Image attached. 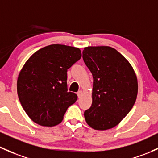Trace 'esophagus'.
Returning <instances> with one entry per match:
<instances>
[{
    "label": "esophagus",
    "instance_id": "34e87169",
    "mask_svg": "<svg viewBox=\"0 0 158 158\" xmlns=\"http://www.w3.org/2000/svg\"><path fill=\"white\" fill-rule=\"evenodd\" d=\"M82 94H83L82 91H78L77 95H78V97H79V98H81V97L82 96Z\"/></svg>",
    "mask_w": 158,
    "mask_h": 158
}]
</instances>
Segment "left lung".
Listing matches in <instances>:
<instances>
[{
	"mask_svg": "<svg viewBox=\"0 0 158 158\" xmlns=\"http://www.w3.org/2000/svg\"><path fill=\"white\" fill-rule=\"evenodd\" d=\"M82 58L94 79L92 104L85 111V119L94 130L111 129L123 120L136 102V73L129 61L110 46L84 48Z\"/></svg>",
	"mask_w": 158,
	"mask_h": 158,
	"instance_id": "8db88e82",
	"label": "left lung"
}]
</instances>
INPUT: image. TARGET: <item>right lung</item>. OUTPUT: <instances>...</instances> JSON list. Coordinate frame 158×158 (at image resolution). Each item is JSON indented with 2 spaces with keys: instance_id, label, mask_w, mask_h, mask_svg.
<instances>
[{
  "instance_id": "1",
  "label": "right lung",
  "mask_w": 158,
  "mask_h": 158,
  "mask_svg": "<svg viewBox=\"0 0 158 158\" xmlns=\"http://www.w3.org/2000/svg\"><path fill=\"white\" fill-rule=\"evenodd\" d=\"M82 57L79 48L60 44L45 46L33 54L17 79V93L26 114L45 127L60 124L77 100L68 92L67 70Z\"/></svg>"
}]
</instances>
